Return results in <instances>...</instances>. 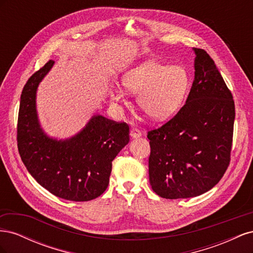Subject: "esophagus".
<instances>
[{
  "label": "esophagus",
  "instance_id": "34e87169",
  "mask_svg": "<svg viewBox=\"0 0 253 253\" xmlns=\"http://www.w3.org/2000/svg\"><path fill=\"white\" fill-rule=\"evenodd\" d=\"M129 135H131V137L133 139H136V138H139V137L141 136V131L139 128L137 127H133L131 129V133H129Z\"/></svg>",
  "mask_w": 253,
  "mask_h": 253
}]
</instances>
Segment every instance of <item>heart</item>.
<instances>
[{"instance_id":"b5f03b06","label":"heart","mask_w":253,"mask_h":253,"mask_svg":"<svg viewBox=\"0 0 253 253\" xmlns=\"http://www.w3.org/2000/svg\"><path fill=\"white\" fill-rule=\"evenodd\" d=\"M122 84L128 93L138 95L137 103L147 116L162 121L178 112L188 94L191 78L183 66H169L149 59L126 71ZM111 99L124 102L125 91L113 86Z\"/></svg>"}]
</instances>
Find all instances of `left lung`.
<instances>
[{
  "mask_svg": "<svg viewBox=\"0 0 253 253\" xmlns=\"http://www.w3.org/2000/svg\"><path fill=\"white\" fill-rule=\"evenodd\" d=\"M193 51L194 81L186 104L167 124L148 133L150 183L157 195L168 200L211 190L230 162L232 94L207 51Z\"/></svg>",
  "mask_w": 253,
  "mask_h": 253,
  "instance_id": "left-lung-1",
  "label": "left lung"
}]
</instances>
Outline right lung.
I'll use <instances>...</instances> for the list:
<instances>
[{"instance_id": "right-lung-1", "label": "right lung", "mask_w": 253, "mask_h": 253, "mask_svg": "<svg viewBox=\"0 0 253 253\" xmlns=\"http://www.w3.org/2000/svg\"><path fill=\"white\" fill-rule=\"evenodd\" d=\"M55 61L49 60L26 82L18 118V149L23 164L37 182L53 195L87 202L108 188L112 162L129 141V128L94 115L79 133L66 139L48 136L37 112V90Z\"/></svg>"}]
</instances>
